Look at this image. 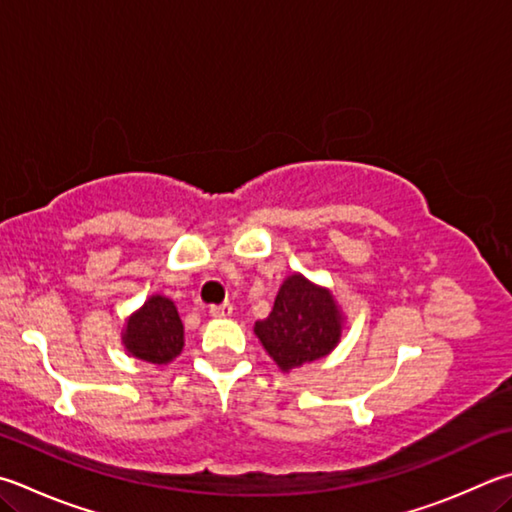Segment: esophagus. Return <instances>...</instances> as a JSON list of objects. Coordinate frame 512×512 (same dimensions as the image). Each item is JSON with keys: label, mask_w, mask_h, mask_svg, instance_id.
<instances>
[{"label": "esophagus", "mask_w": 512, "mask_h": 512, "mask_svg": "<svg viewBox=\"0 0 512 512\" xmlns=\"http://www.w3.org/2000/svg\"><path fill=\"white\" fill-rule=\"evenodd\" d=\"M210 315L212 318H228V315H232V304L224 302V304L210 306Z\"/></svg>", "instance_id": "esophagus-1"}]
</instances>
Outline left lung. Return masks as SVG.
<instances>
[{"mask_svg": "<svg viewBox=\"0 0 512 512\" xmlns=\"http://www.w3.org/2000/svg\"><path fill=\"white\" fill-rule=\"evenodd\" d=\"M257 338L284 371L318 360L338 345L340 313L324 288L291 275L268 318L255 324Z\"/></svg>", "mask_w": 512, "mask_h": 512, "instance_id": "8db88e82", "label": "left lung"}]
</instances>
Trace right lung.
I'll return each mask as SVG.
<instances>
[{
    "label": "right lung",
    "instance_id": "1",
    "mask_svg": "<svg viewBox=\"0 0 512 512\" xmlns=\"http://www.w3.org/2000/svg\"><path fill=\"white\" fill-rule=\"evenodd\" d=\"M125 347L129 353L156 365H165L183 349V324L172 300L154 295L127 322Z\"/></svg>",
    "mask_w": 512,
    "mask_h": 512
}]
</instances>
